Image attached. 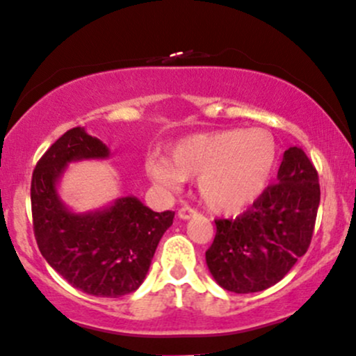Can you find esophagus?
<instances>
[{"label":"esophagus","mask_w":356,"mask_h":356,"mask_svg":"<svg viewBox=\"0 0 356 356\" xmlns=\"http://www.w3.org/2000/svg\"><path fill=\"white\" fill-rule=\"evenodd\" d=\"M177 216H179V219L187 220V219H191V217L197 216V211H195V209H192V207H182L181 211L177 212Z\"/></svg>","instance_id":"esophagus-1"}]
</instances>
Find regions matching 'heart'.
I'll return each instance as SVG.
<instances>
[{
	"mask_svg": "<svg viewBox=\"0 0 356 356\" xmlns=\"http://www.w3.org/2000/svg\"><path fill=\"white\" fill-rule=\"evenodd\" d=\"M169 159L147 162L154 182L179 191L184 179H197L199 194L212 212L234 213L257 202L270 186L278 151L268 131L227 129L179 140Z\"/></svg>",
	"mask_w": 356,
	"mask_h": 356,
	"instance_id": "1",
	"label": "heart"
}]
</instances>
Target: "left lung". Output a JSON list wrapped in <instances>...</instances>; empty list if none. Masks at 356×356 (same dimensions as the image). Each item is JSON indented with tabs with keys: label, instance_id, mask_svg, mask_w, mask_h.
<instances>
[{
	"label": "left lung",
	"instance_id": "obj_1",
	"mask_svg": "<svg viewBox=\"0 0 356 356\" xmlns=\"http://www.w3.org/2000/svg\"><path fill=\"white\" fill-rule=\"evenodd\" d=\"M318 204L314 164L300 147L286 149L277 184L242 216L216 220V238L205 252L213 280L235 293L280 282L310 245Z\"/></svg>",
	"mask_w": 356,
	"mask_h": 356
}]
</instances>
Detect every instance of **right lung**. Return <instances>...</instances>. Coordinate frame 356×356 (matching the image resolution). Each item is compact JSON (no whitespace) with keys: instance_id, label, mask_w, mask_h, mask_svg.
I'll return each instance as SVG.
<instances>
[{"instance_id":"1","label":"right lung","mask_w":356,"mask_h":356,"mask_svg":"<svg viewBox=\"0 0 356 356\" xmlns=\"http://www.w3.org/2000/svg\"><path fill=\"white\" fill-rule=\"evenodd\" d=\"M109 147L84 127L59 137L33 172L34 237L46 262L81 292L118 298L144 282L174 212H154L134 195L119 197L97 211L74 212L58 192L67 164L102 161Z\"/></svg>"}]
</instances>
